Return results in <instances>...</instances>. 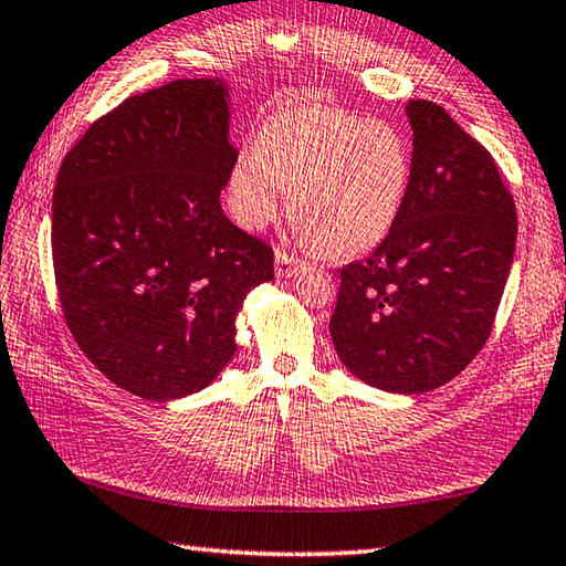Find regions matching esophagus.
<instances>
[{
    "label": "esophagus",
    "mask_w": 566,
    "mask_h": 566,
    "mask_svg": "<svg viewBox=\"0 0 566 566\" xmlns=\"http://www.w3.org/2000/svg\"><path fill=\"white\" fill-rule=\"evenodd\" d=\"M304 262L302 260H296L294 254H290V252H276L274 254V270H276V276H294L296 272H302L304 270Z\"/></svg>",
    "instance_id": "obj_1"
}]
</instances>
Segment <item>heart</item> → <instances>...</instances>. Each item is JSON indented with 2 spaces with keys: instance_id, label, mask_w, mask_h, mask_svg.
<instances>
[{
  "instance_id": "b5f03b06",
  "label": "heart",
  "mask_w": 566,
  "mask_h": 566,
  "mask_svg": "<svg viewBox=\"0 0 566 566\" xmlns=\"http://www.w3.org/2000/svg\"><path fill=\"white\" fill-rule=\"evenodd\" d=\"M410 148L390 123L324 104H290L256 133L228 180L232 214L262 230L292 190V220L332 256L374 250L394 230L410 185Z\"/></svg>"
}]
</instances>
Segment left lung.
Returning <instances> with one entry per match:
<instances>
[{
	"mask_svg": "<svg viewBox=\"0 0 566 566\" xmlns=\"http://www.w3.org/2000/svg\"><path fill=\"white\" fill-rule=\"evenodd\" d=\"M413 168L394 230L342 270L328 322L342 364L388 394L448 384L485 346L517 210L490 153L433 101H408Z\"/></svg>",
	"mask_w": 566,
	"mask_h": 566,
	"instance_id": "obj_1",
	"label": "left lung"
}]
</instances>
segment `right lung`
I'll return each instance as SVG.
<instances>
[{
  "mask_svg": "<svg viewBox=\"0 0 566 566\" xmlns=\"http://www.w3.org/2000/svg\"><path fill=\"white\" fill-rule=\"evenodd\" d=\"M228 86L178 78L91 123L61 163L51 254L61 312L108 381L148 400L210 386L274 252L224 218L238 163Z\"/></svg>",
  "mask_w": 566,
  "mask_h": 566,
  "instance_id": "obj_1",
  "label": "right lung"
}]
</instances>
